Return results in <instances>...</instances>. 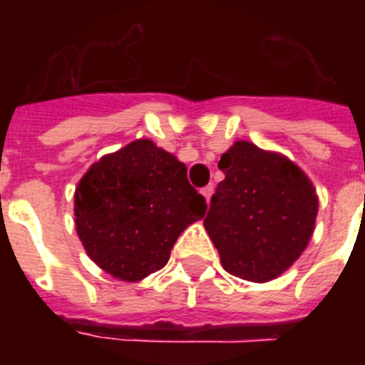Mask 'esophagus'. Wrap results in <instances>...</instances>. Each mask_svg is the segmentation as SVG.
I'll return each mask as SVG.
<instances>
[{
  "label": "esophagus",
  "instance_id": "1",
  "mask_svg": "<svg viewBox=\"0 0 365 365\" xmlns=\"http://www.w3.org/2000/svg\"><path fill=\"white\" fill-rule=\"evenodd\" d=\"M200 193L205 195V199L208 200V202H210V199H212V195H214V185H206V187H202V191H200Z\"/></svg>",
  "mask_w": 365,
  "mask_h": 365
}]
</instances>
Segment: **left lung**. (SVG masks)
<instances>
[{"label": "left lung", "mask_w": 365, "mask_h": 365, "mask_svg": "<svg viewBox=\"0 0 365 365\" xmlns=\"http://www.w3.org/2000/svg\"><path fill=\"white\" fill-rule=\"evenodd\" d=\"M225 180L212 195L205 227L223 269L250 282L288 271L311 240L318 195L286 155L239 140L217 163Z\"/></svg>", "instance_id": "left-lung-1"}]
</instances>
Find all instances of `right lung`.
Segmentation results:
<instances>
[{
    "label": "right lung",
    "mask_w": 365,
    "mask_h": 365,
    "mask_svg": "<svg viewBox=\"0 0 365 365\" xmlns=\"http://www.w3.org/2000/svg\"><path fill=\"white\" fill-rule=\"evenodd\" d=\"M77 237L111 277L138 282L159 271L178 237L206 214L187 168L151 140H134L91 165L73 195Z\"/></svg>",
    "instance_id": "right-lung-1"
}]
</instances>
